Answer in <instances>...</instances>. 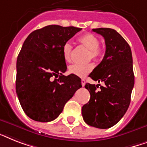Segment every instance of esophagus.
Here are the masks:
<instances>
[{
	"label": "esophagus",
	"instance_id": "1",
	"mask_svg": "<svg viewBox=\"0 0 147 147\" xmlns=\"http://www.w3.org/2000/svg\"><path fill=\"white\" fill-rule=\"evenodd\" d=\"M82 85L83 86V87L85 85V80H84V78H82Z\"/></svg>",
	"mask_w": 147,
	"mask_h": 147
}]
</instances>
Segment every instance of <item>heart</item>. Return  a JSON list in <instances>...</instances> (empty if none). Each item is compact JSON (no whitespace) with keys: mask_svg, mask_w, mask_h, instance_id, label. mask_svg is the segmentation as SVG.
Returning <instances> with one entry per match:
<instances>
[{"mask_svg":"<svg viewBox=\"0 0 147 147\" xmlns=\"http://www.w3.org/2000/svg\"><path fill=\"white\" fill-rule=\"evenodd\" d=\"M78 41L89 50V59L98 60L102 55V48L99 45V40L94 34L90 33H85L78 38ZM63 56L65 61H71V45L69 42H66L63 46ZM94 69L92 63H74L69 66V71L71 74L76 75L78 77H84L89 74Z\"/></svg>","mask_w":147,"mask_h":147,"instance_id":"b5f03b06","label":"heart"}]
</instances>
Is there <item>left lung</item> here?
<instances>
[{
    "instance_id": "1",
    "label": "left lung",
    "mask_w": 147,
    "mask_h": 147,
    "mask_svg": "<svg viewBox=\"0 0 147 147\" xmlns=\"http://www.w3.org/2000/svg\"><path fill=\"white\" fill-rule=\"evenodd\" d=\"M105 40L106 53L101 63L89 75L104 86L87 83L90 100L82 109L84 121L97 128H109L120 121L127 110L134 85L131 50L119 32L109 28H94Z\"/></svg>"
}]
</instances>
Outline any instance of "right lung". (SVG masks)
Listing matches in <instances>:
<instances>
[{
    "label": "right lung",
    "instance_id": "add662e5",
    "mask_svg": "<svg viewBox=\"0 0 147 147\" xmlns=\"http://www.w3.org/2000/svg\"><path fill=\"white\" fill-rule=\"evenodd\" d=\"M82 28L51 25L32 32L24 41L16 61V90L26 115L34 121L56 119L82 87L76 75L63 76L66 64L63 46ZM53 77H59L53 80Z\"/></svg>",
    "mask_w": 147,
    "mask_h": 147
}]
</instances>
